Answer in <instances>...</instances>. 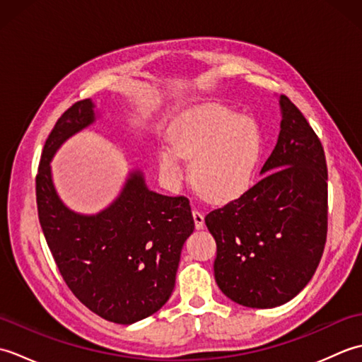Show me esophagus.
<instances>
[{
  "mask_svg": "<svg viewBox=\"0 0 362 362\" xmlns=\"http://www.w3.org/2000/svg\"><path fill=\"white\" fill-rule=\"evenodd\" d=\"M193 218H194V226L197 230L204 228L205 226V221H204V214L199 211V210H193Z\"/></svg>",
  "mask_w": 362,
  "mask_h": 362,
  "instance_id": "obj_1",
  "label": "esophagus"
}]
</instances>
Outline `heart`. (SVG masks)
Returning <instances> with one entry per match:
<instances>
[{
	"mask_svg": "<svg viewBox=\"0 0 362 362\" xmlns=\"http://www.w3.org/2000/svg\"><path fill=\"white\" fill-rule=\"evenodd\" d=\"M171 148L158 152L165 180L179 185L180 158L193 160L191 177L213 201H232L252 185L263 151L258 122L226 107H204L179 119L169 130Z\"/></svg>",
	"mask_w": 362,
	"mask_h": 362,
	"instance_id": "obj_1",
	"label": "heart"
}]
</instances>
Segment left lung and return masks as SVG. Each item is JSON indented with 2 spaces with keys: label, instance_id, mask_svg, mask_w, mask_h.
Returning a JSON list of instances; mask_svg holds the SVG:
<instances>
[{
  "label": "left lung",
  "instance_id": "1",
  "mask_svg": "<svg viewBox=\"0 0 362 362\" xmlns=\"http://www.w3.org/2000/svg\"><path fill=\"white\" fill-rule=\"evenodd\" d=\"M280 134L257 185L210 211L205 224L216 241L214 279L247 308H275L313 279L327 241L328 174L313 127L280 96Z\"/></svg>",
  "mask_w": 362,
  "mask_h": 362
}]
</instances>
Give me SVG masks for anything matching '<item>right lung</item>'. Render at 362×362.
Returning <instances> with one entry per match:
<instances>
[{
	"label": "right lung",
	"instance_id": "1",
	"mask_svg": "<svg viewBox=\"0 0 362 362\" xmlns=\"http://www.w3.org/2000/svg\"><path fill=\"white\" fill-rule=\"evenodd\" d=\"M91 99L71 105L45 143L37 174V209L45 240L68 288L98 316L130 325L157 313L171 297L182 247L194 221L185 196H163L130 171L115 201L96 214L64 204L51 160L60 146L93 124Z\"/></svg>",
	"mask_w": 362,
	"mask_h": 362
}]
</instances>
